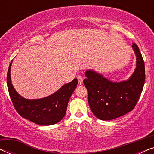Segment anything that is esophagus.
<instances>
[{"mask_svg": "<svg viewBox=\"0 0 154 154\" xmlns=\"http://www.w3.org/2000/svg\"><path fill=\"white\" fill-rule=\"evenodd\" d=\"M78 81H79V85H81L83 82V77L81 76V75H79V76L78 77Z\"/></svg>", "mask_w": 154, "mask_h": 154, "instance_id": "34e87169", "label": "esophagus"}]
</instances>
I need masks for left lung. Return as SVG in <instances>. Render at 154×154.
Instances as JSON below:
<instances>
[{"mask_svg": "<svg viewBox=\"0 0 154 154\" xmlns=\"http://www.w3.org/2000/svg\"><path fill=\"white\" fill-rule=\"evenodd\" d=\"M136 54V69L127 81L115 83L92 70L85 73L83 83L92 112L99 119L109 121L126 114L134 108L145 81V67L138 46L132 43Z\"/></svg>", "mask_w": 154, "mask_h": 154, "instance_id": "1", "label": "left lung"}]
</instances>
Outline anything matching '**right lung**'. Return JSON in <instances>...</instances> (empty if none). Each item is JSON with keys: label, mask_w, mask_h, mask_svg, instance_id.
<instances>
[{"label": "right lung", "mask_w": 154, "mask_h": 154, "mask_svg": "<svg viewBox=\"0 0 154 154\" xmlns=\"http://www.w3.org/2000/svg\"><path fill=\"white\" fill-rule=\"evenodd\" d=\"M10 62L7 74L9 94L14 109L21 116L41 125H54L66 114L67 105L71 94L77 87L78 80L65 84L56 92L45 98L26 100L20 96L12 86L10 77Z\"/></svg>", "instance_id": "add662e5"}]
</instances>
